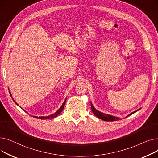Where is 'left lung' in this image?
Instances as JSON below:
<instances>
[{"mask_svg":"<svg viewBox=\"0 0 158 158\" xmlns=\"http://www.w3.org/2000/svg\"><path fill=\"white\" fill-rule=\"evenodd\" d=\"M91 109H92L94 114L96 116V117L98 118H100L101 120H103L104 121H117V120H118L120 118H118V117H113V116H111V115H109V114H104V113H102L100 111H97L96 109H95V107L93 106L92 104L91 103ZM139 110L132 112V113H131L129 115H131L133 113H135V112H136L137 111H138ZM129 115L127 116L126 117H129Z\"/></svg>","mask_w":158,"mask_h":158,"instance_id":"left-lung-1","label":"left lung"}]
</instances>
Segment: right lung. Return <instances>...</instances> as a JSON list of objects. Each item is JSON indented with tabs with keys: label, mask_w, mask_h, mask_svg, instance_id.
<instances>
[{
	"label": "right lung",
	"mask_w": 158,
	"mask_h": 158,
	"mask_svg": "<svg viewBox=\"0 0 158 158\" xmlns=\"http://www.w3.org/2000/svg\"><path fill=\"white\" fill-rule=\"evenodd\" d=\"M10 95L11 96V93H10ZM65 102H66V101H64V102H63V105L61 106V107H60V108L55 113H54V114H51L50 116H48V117H34L35 118H39V119H41V120H45V119H51V118H54V117H56L57 115H59L61 113V111L63 110V108H64V105H65ZM16 103V102H15ZM18 105V104H17Z\"/></svg>",
	"instance_id": "1"
}]
</instances>
